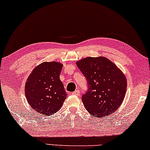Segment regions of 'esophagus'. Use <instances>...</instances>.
Wrapping results in <instances>:
<instances>
[{"label":"esophagus","instance_id":"esophagus-1","mask_svg":"<svg viewBox=\"0 0 150 150\" xmlns=\"http://www.w3.org/2000/svg\"><path fill=\"white\" fill-rule=\"evenodd\" d=\"M71 94H73V95H76V96H79V95H80V92H79V89H76V90L74 91V92L71 93Z\"/></svg>","mask_w":150,"mask_h":150}]
</instances>
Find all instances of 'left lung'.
Here are the masks:
<instances>
[{"instance_id":"obj_1","label":"left lung","mask_w":150,"mask_h":150,"mask_svg":"<svg viewBox=\"0 0 150 150\" xmlns=\"http://www.w3.org/2000/svg\"><path fill=\"white\" fill-rule=\"evenodd\" d=\"M87 83L82 96L85 109L95 117L108 116L121 105L127 80L115 64L105 57H87L76 62Z\"/></svg>"}]
</instances>
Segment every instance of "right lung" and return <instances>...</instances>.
<instances>
[{
	"instance_id": "add662e5",
	"label": "right lung",
	"mask_w": 150,
	"mask_h": 150,
	"mask_svg": "<svg viewBox=\"0 0 150 150\" xmlns=\"http://www.w3.org/2000/svg\"><path fill=\"white\" fill-rule=\"evenodd\" d=\"M63 65L44 62L35 67L25 83V96L30 106L44 116L56 113L67 98L60 80Z\"/></svg>"
}]
</instances>
